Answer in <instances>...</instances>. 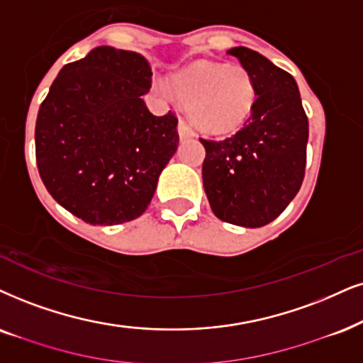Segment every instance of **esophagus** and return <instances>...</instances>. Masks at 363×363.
<instances>
[{
	"instance_id": "esophagus-1",
	"label": "esophagus",
	"mask_w": 363,
	"mask_h": 363,
	"mask_svg": "<svg viewBox=\"0 0 363 363\" xmlns=\"http://www.w3.org/2000/svg\"><path fill=\"white\" fill-rule=\"evenodd\" d=\"M177 130H179V137H181V139H191V137H194V130H192V127L186 121H182V118L179 121Z\"/></svg>"
}]
</instances>
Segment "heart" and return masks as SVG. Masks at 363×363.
<instances>
[{
  "instance_id": "1",
  "label": "heart",
  "mask_w": 363,
  "mask_h": 363,
  "mask_svg": "<svg viewBox=\"0 0 363 363\" xmlns=\"http://www.w3.org/2000/svg\"><path fill=\"white\" fill-rule=\"evenodd\" d=\"M172 90L187 105L192 122L211 135L240 130L259 97L256 79L245 67L204 62L179 73Z\"/></svg>"
}]
</instances>
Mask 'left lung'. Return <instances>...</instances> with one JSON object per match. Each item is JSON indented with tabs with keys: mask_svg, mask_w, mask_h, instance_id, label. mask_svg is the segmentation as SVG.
I'll list each match as a JSON object with an SVG mask.
<instances>
[{
	"mask_svg": "<svg viewBox=\"0 0 363 363\" xmlns=\"http://www.w3.org/2000/svg\"><path fill=\"white\" fill-rule=\"evenodd\" d=\"M228 53L253 73L258 105L235 135L199 139L206 149L203 184L216 218L261 228L277 219L300 191L308 117L290 73L250 48H231Z\"/></svg>",
	"mask_w": 363,
	"mask_h": 363,
	"instance_id": "8db88e82",
	"label": "left lung"
}]
</instances>
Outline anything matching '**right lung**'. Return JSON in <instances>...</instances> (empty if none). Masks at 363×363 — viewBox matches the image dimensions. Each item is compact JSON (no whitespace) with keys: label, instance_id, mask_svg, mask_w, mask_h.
Listing matches in <instances>:
<instances>
[{"label":"right lung","instance_id":"right-lung-1","mask_svg":"<svg viewBox=\"0 0 363 363\" xmlns=\"http://www.w3.org/2000/svg\"><path fill=\"white\" fill-rule=\"evenodd\" d=\"M144 57L97 47L60 70L40 105L36 166L60 206L89 224H122L147 209L177 150V117L152 116Z\"/></svg>","mask_w":363,"mask_h":363}]
</instances>
